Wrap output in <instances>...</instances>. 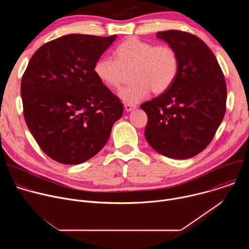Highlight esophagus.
I'll return each mask as SVG.
<instances>
[{
	"instance_id": "1",
	"label": "esophagus",
	"mask_w": 249,
	"mask_h": 249,
	"mask_svg": "<svg viewBox=\"0 0 249 249\" xmlns=\"http://www.w3.org/2000/svg\"><path fill=\"white\" fill-rule=\"evenodd\" d=\"M124 108H125V110L127 112H130V111H132V110H134L136 108V105L130 104V103H125L124 104Z\"/></svg>"
}]
</instances>
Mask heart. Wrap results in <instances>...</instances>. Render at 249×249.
<instances>
[{"instance_id": "1", "label": "heart", "mask_w": 249, "mask_h": 249, "mask_svg": "<svg viewBox=\"0 0 249 249\" xmlns=\"http://www.w3.org/2000/svg\"><path fill=\"white\" fill-rule=\"evenodd\" d=\"M114 59L101 57L94 63L93 73L109 89H119L130 73L132 84L120 90L119 96L134 104L145 99L153 90L161 93L174 83L179 70V59L175 49L169 45L154 46L150 42L129 37L116 46Z\"/></svg>"}]
</instances>
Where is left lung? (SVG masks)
Wrapping results in <instances>:
<instances>
[{
    "instance_id": "obj_1",
    "label": "left lung",
    "mask_w": 249,
    "mask_h": 249,
    "mask_svg": "<svg viewBox=\"0 0 249 249\" xmlns=\"http://www.w3.org/2000/svg\"><path fill=\"white\" fill-rule=\"evenodd\" d=\"M178 55V74L171 87L141 105L148 115L145 137L170 159L192 158L211 143L226 113L227 85L211 49L194 34L180 30L157 33Z\"/></svg>"
}]
</instances>
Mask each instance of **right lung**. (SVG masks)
Returning <instances> with one entry per match:
<instances>
[{
  "label": "right lung",
  "instance_id": "right-lung-1",
  "mask_svg": "<svg viewBox=\"0 0 249 249\" xmlns=\"http://www.w3.org/2000/svg\"><path fill=\"white\" fill-rule=\"evenodd\" d=\"M116 39L68 34L33 54L21 79L26 125L41 150L64 164H79L107 143L123 104L94 75L93 66Z\"/></svg>",
  "mask_w": 249,
  "mask_h": 249
}]
</instances>
